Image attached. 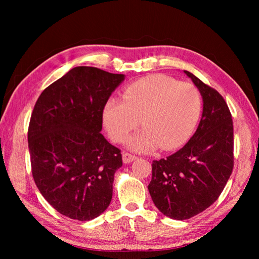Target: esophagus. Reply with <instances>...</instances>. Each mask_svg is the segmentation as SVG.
I'll return each mask as SVG.
<instances>
[{
  "label": "esophagus",
  "instance_id": "34e87169",
  "mask_svg": "<svg viewBox=\"0 0 259 259\" xmlns=\"http://www.w3.org/2000/svg\"><path fill=\"white\" fill-rule=\"evenodd\" d=\"M137 158H138V157L135 156V155H131V153H129V152H122V159H123L124 163L133 162V161L136 160Z\"/></svg>",
  "mask_w": 259,
  "mask_h": 259
}]
</instances>
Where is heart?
Segmentation results:
<instances>
[{
	"label": "heart",
	"mask_w": 259,
	"mask_h": 259,
	"mask_svg": "<svg viewBox=\"0 0 259 259\" xmlns=\"http://www.w3.org/2000/svg\"><path fill=\"white\" fill-rule=\"evenodd\" d=\"M202 108L197 88L163 74H152L124 88L122 100L111 98L103 107L102 118L114 142H123L139 125L145 130L130 138L137 151H151L159 146L174 150L185 145L194 133Z\"/></svg>",
	"instance_id": "1"
}]
</instances>
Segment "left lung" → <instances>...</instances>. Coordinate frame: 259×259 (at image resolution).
Returning <instances> with one entry per match:
<instances>
[{
  "mask_svg": "<svg viewBox=\"0 0 259 259\" xmlns=\"http://www.w3.org/2000/svg\"><path fill=\"white\" fill-rule=\"evenodd\" d=\"M185 73L202 97L201 120L180 150L152 161L148 186L156 207L177 221L189 219L211 206L234 168V125L226 101L189 71Z\"/></svg>",
  "mask_w": 259,
  "mask_h": 259,
  "instance_id": "8db88e82",
  "label": "left lung"
}]
</instances>
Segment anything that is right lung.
I'll return each mask as SVG.
<instances>
[{
  "label": "right lung",
  "mask_w": 259,
  "mask_h": 259,
  "mask_svg": "<svg viewBox=\"0 0 259 259\" xmlns=\"http://www.w3.org/2000/svg\"><path fill=\"white\" fill-rule=\"evenodd\" d=\"M123 80L98 68H73L43 90L32 111L33 179L46 200L71 219L91 221L111 201L122 156L100 131L104 104Z\"/></svg>",
  "instance_id": "1"
}]
</instances>
